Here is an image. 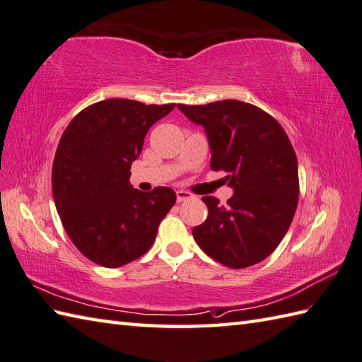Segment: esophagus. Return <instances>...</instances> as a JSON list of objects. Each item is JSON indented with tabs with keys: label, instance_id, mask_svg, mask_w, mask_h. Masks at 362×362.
I'll return each instance as SVG.
<instances>
[{
	"label": "esophagus",
	"instance_id": "esophagus-1",
	"mask_svg": "<svg viewBox=\"0 0 362 362\" xmlns=\"http://www.w3.org/2000/svg\"><path fill=\"white\" fill-rule=\"evenodd\" d=\"M175 196H177V202H183V201H188L193 196H191L188 191H183V189H177L175 191Z\"/></svg>",
	"mask_w": 362,
	"mask_h": 362
}]
</instances>
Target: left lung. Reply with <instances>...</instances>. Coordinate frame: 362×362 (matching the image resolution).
I'll return each mask as SVG.
<instances>
[{
    "mask_svg": "<svg viewBox=\"0 0 362 362\" xmlns=\"http://www.w3.org/2000/svg\"><path fill=\"white\" fill-rule=\"evenodd\" d=\"M177 107L204 127L210 166L224 171L233 189L227 205L202 197L209 218L193 228L197 245L227 267L259 263L286 235L298 202L297 157L286 132L269 113L236 99Z\"/></svg>",
    "mask_w": 362,
    "mask_h": 362,
    "instance_id": "8db88e82",
    "label": "left lung"
}]
</instances>
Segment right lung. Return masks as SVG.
Returning <instances> with one entry per match:
<instances>
[{"mask_svg":"<svg viewBox=\"0 0 362 362\" xmlns=\"http://www.w3.org/2000/svg\"><path fill=\"white\" fill-rule=\"evenodd\" d=\"M174 105L105 99L76 115L60 138L54 204L73 244L99 266L119 267L144 255L175 204L171 188L143 193L129 182L149 127Z\"/></svg>","mask_w":362,"mask_h":362,"instance_id":"right-lung-1","label":"right lung"}]
</instances>
